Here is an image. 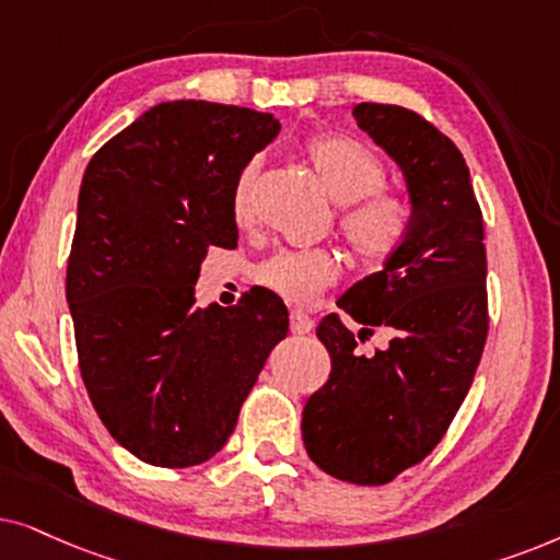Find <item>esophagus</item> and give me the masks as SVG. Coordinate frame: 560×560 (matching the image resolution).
Instances as JSON below:
<instances>
[{"label": "esophagus", "mask_w": 560, "mask_h": 560, "mask_svg": "<svg viewBox=\"0 0 560 560\" xmlns=\"http://www.w3.org/2000/svg\"><path fill=\"white\" fill-rule=\"evenodd\" d=\"M312 327H315V319H312L307 312L292 310V315H289V330L294 335H307L312 332Z\"/></svg>", "instance_id": "1"}]
</instances>
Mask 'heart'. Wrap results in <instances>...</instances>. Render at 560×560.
I'll list each match as a JSON object with an SVG mask.
<instances>
[{"label":"heart","instance_id":"obj_1","mask_svg":"<svg viewBox=\"0 0 560 560\" xmlns=\"http://www.w3.org/2000/svg\"><path fill=\"white\" fill-rule=\"evenodd\" d=\"M319 182L342 205L338 228L353 256L366 266H384L407 243L412 210L405 199L386 191L384 163L366 145L346 136H323L304 148ZM256 163H248L233 189V218L237 225L250 222V189ZM340 264L330 248L279 250L260 260L253 281L292 304H312L338 281Z\"/></svg>","mask_w":560,"mask_h":560}]
</instances>
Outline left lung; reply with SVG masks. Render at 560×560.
Here are the masks:
<instances>
[{"mask_svg": "<svg viewBox=\"0 0 560 560\" xmlns=\"http://www.w3.org/2000/svg\"><path fill=\"white\" fill-rule=\"evenodd\" d=\"M366 130L405 171L412 197L407 243L384 271L350 287L338 307L392 332L361 353L338 312L317 325L330 378L302 412V441L325 474L382 487L424 460L464 405L489 335L483 218L471 174L448 136L412 109L363 102Z\"/></svg>", "mask_w": 560, "mask_h": 560, "instance_id": "left-lung-1", "label": "left lung"}]
</instances>
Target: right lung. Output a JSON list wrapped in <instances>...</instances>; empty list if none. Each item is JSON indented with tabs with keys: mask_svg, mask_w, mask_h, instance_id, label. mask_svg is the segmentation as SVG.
<instances>
[{
	"mask_svg": "<svg viewBox=\"0 0 560 560\" xmlns=\"http://www.w3.org/2000/svg\"><path fill=\"white\" fill-rule=\"evenodd\" d=\"M279 119L235 104H155L89 161L66 300L79 371L109 435L151 466L210 460L289 332L273 292L194 307L210 248H235L233 189Z\"/></svg>",
	"mask_w": 560,
	"mask_h": 560,
	"instance_id": "right-lung-1",
	"label": "right lung"
}]
</instances>
